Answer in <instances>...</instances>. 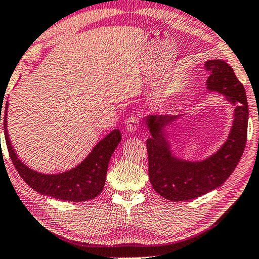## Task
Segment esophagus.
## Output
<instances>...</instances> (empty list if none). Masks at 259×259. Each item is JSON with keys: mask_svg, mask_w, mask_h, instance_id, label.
<instances>
[{"mask_svg": "<svg viewBox=\"0 0 259 259\" xmlns=\"http://www.w3.org/2000/svg\"><path fill=\"white\" fill-rule=\"evenodd\" d=\"M127 130L128 131H136L138 129V125H139V117H137L136 115H131L128 119L127 121Z\"/></svg>", "mask_w": 259, "mask_h": 259, "instance_id": "34e87169", "label": "esophagus"}]
</instances>
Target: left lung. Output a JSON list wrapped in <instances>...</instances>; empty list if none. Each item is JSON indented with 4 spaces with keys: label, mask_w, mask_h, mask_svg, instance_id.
Returning <instances> with one entry per match:
<instances>
[{
    "label": "left lung",
    "mask_w": 259,
    "mask_h": 259,
    "mask_svg": "<svg viewBox=\"0 0 259 259\" xmlns=\"http://www.w3.org/2000/svg\"><path fill=\"white\" fill-rule=\"evenodd\" d=\"M205 69L209 73L207 89L224 94L231 102L237 104L228 139L211 158L202 162L173 158L164 128L178 116L149 115L144 118L151 134L147 140L150 182L158 194L170 201L193 200L219 188L235 170L247 141L248 104L243 83L231 66L221 59L206 62Z\"/></svg>",
    "instance_id": "left-lung-1"
}]
</instances>
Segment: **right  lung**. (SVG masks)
<instances>
[{"mask_svg":"<svg viewBox=\"0 0 259 259\" xmlns=\"http://www.w3.org/2000/svg\"><path fill=\"white\" fill-rule=\"evenodd\" d=\"M7 109L8 102L5 105L3 117L5 142H7L10 158L16 171L26 184L38 193L70 202L93 200L101 193L106 182L108 163L118 143L121 141V134L118 129L111 131L109 135L98 142L88 157L75 169L61 174H54V176L41 174L23 164L14 152L7 130ZM0 111H2V108Z\"/></svg>","mask_w":259,"mask_h":259,"instance_id":"obj_1","label":"right lung"}]
</instances>
